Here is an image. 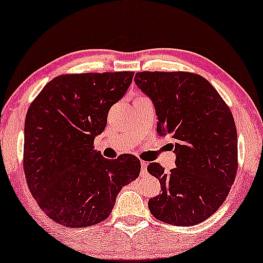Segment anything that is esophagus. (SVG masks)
Returning <instances> with one entry per match:
<instances>
[{"label": "esophagus", "mask_w": 263, "mask_h": 263, "mask_svg": "<svg viewBox=\"0 0 263 263\" xmlns=\"http://www.w3.org/2000/svg\"><path fill=\"white\" fill-rule=\"evenodd\" d=\"M147 165H148V163L142 160V162H141V169H142V173H143V174L147 173Z\"/></svg>", "instance_id": "esophagus-1"}]
</instances>
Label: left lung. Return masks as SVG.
Here are the masks:
<instances>
[{"label":"left lung","instance_id":"obj_1","mask_svg":"<svg viewBox=\"0 0 263 263\" xmlns=\"http://www.w3.org/2000/svg\"><path fill=\"white\" fill-rule=\"evenodd\" d=\"M136 84L153 101L160 137L175 144L176 166L147 170L162 194L148 201L151 213L172 226L203 222L216 212L238 172V134L229 106L205 78L192 72H137Z\"/></svg>","mask_w":263,"mask_h":263}]
</instances>
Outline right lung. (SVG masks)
<instances>
[{
	"label": "right lung",
	"instance_id": "obj_1",
	"mask_svg": "<svg viewBox=\"0 0 263 263\" xmlns=\"http://www.w3.org/2000/svg\"><path fill=\"white\" fill-rule=\"evenodd\" d=\"M132 78V71L61 74L31 101L24 122V175L36 203L56 223L83 228L103 222L121 189L140 175L134 154L109 160L93 149L110 107Z\"/></svg>",
	"mask_w": 263,
	"mask_h": 263
}]
</instances>
